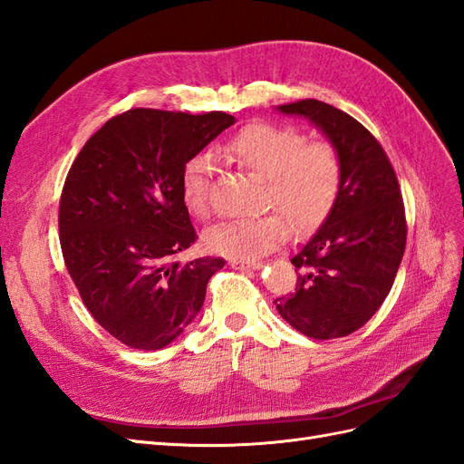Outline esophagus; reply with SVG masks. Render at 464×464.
I'll return each instance as SVG.
<instances>
[{
	"label": "esophagus",
	"instance_id": "esophagus-1",
	"mask_svg": "<svg viewBox=\"0 0 464 464\" xmlns=\"http://www.w3.org/2000/svg\"><path fill=\"white\" fill-rule=\"evenodd\" d=\"M229 264H231L233 268H237V270H246V272L258 270L262 266L260 260H231Z\"/></svg>",
	"mask_w": 464,
	"mask_h": 464
}]
</instances>
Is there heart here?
<instances>
[{
  "label": "heart",
  "mask_w": 464,
  "mask_h": 464,
  "mask_svg": "<svg viewBox=\"0 0 464 464\" xmlns=\"http://www.w3.org/2000/svg\"><path fill=\"white\" fill-rule=\"evenodd\" d=\"M229 163L266 180L264 200L280 214L223 221L204 233V245L233 260H256L295 233L319 227L333 211L342 188V159L333 143L307 141L294 126L255 122L221 145ZM209 157L196 155L180 177L182 202L192 216H209Z\"/></svg>",
  "instance_id": "1"
}]
</instances>
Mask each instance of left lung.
<instances>
[{
  "label": "left lung",
  "instance_id": "left-lung-1",
  "mask_svg": "<svg viewBox=\"0 0 464 464\" xmlns=\"http://www.w3.org/2000/svg\"><path fill=\"white\" fill-rule=\"evenodd\" d=\"M277 111L323 130L342 159V188L323 227L291 258L295 291L274 305L309 338L348 336L377 313L401 266L406 214L399 180L372 131L333 104L305 99Z\"/></svg>",
  "mask_w": 464,
  "mask_h": 464
}]
</instances>
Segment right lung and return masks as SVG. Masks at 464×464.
Here are the masks:
<instances>
[{"label": "right lung", "instance_id": "obj_1", "mask_svg": "<svg viewBox=\"0 0 464 464\" xmlns=\"http://www.w3.org/2000/svg\"><path fill=\"white\" fill-rule=\"evenodd\" d=\"M235 124L227 112L131 109L79 151L60 198L65 268L89 313L118 342L161 350L204 305L225 260L175 256L198 235L180 177L192 157Z\"/></svg>", "mask_w": 464, "mask_h": 464}]
</instances>
